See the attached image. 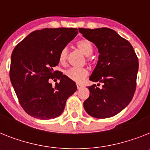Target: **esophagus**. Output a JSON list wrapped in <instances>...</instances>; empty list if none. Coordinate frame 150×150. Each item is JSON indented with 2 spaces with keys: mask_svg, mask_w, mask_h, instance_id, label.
I'll list each match as a JSON object with an SVG mask.
<instances>
[{
  "mask_svg": "<svg viewBox=\"0 0 150 150\" xmlns=\"http://www.w3.org/2000/svg\"><path fill=\"white\" fill-rule=\"evenodd\" d=\"M76 85H77V88H78V90H79V89H81V88H83L82 84H79V83H78V84H77Z\"/></svg>",
  "mask_w": 150,
  "mask_h": 150,
  "instance_id": "1",
  "label": "esophagus"
}]
</instances>
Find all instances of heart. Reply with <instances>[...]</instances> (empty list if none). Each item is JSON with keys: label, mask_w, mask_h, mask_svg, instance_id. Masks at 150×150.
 Returning a JSON list of instances; mask_svg holds the SVG:
<instances>
[{"label": "heart", "mask_w": 150, "mask_h": 150, "mask_svg": "<svg viewBox=\"0 0 150 150\" xmlns=\"http://www.w3.org/2000/svg\"><path fill=\"white\" fill-rule=\"evenodd\" d=\"M76 46L86 57H89L93 51L92 44L86 39H82L78 41ZM67 47L62 48L59 56V60L61 63H64L66 62L67 59ZM65 75L71 80L74 81L75 82L80 83L88 75V70L86 68H70L65 71Z\"/></svg>", "instance_id": "heart-1"}]
</instances>
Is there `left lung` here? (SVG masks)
<instances>
[{"mask_svg":"<svg viewBox=\"0 0 150 150\" xmlns=\"http://www.w3.org/2000/svg\"><path fill=\"white\" fill-rule=\"evenodd\" d=\"M79 31L98 49V61L90 81L103 84L101 89L95 84L88 87L90 96L84 102V109L97 118L114 116L134 97L137 57L131 44L111 28H79Z\"/></svg>","mask_w":150,"mask_h":150,"instance_id":"left-lung-1","label":"left lung"}]
</instances>
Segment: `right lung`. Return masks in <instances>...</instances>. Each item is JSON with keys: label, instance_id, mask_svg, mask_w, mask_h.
<instances>
[{"label": "right lung", "instance_id": "1", "mask_svg": "<svg viewBox=\"0 0 150 150\" xmlns=\"http://www.w3.org/2000/svg\"><path fill=\"white\" fill-rule=\"evenodd\" d=\"M72 28H44L27 35L11 55L10 78L21 106L34 118L47 120L59 116L66 100L75 93V81L54 71L59 53L77 35ZM59 83L53 87L50 79Z\"/></svg>", "mask_w": 150, "mask_h": 150}]
</instances>
